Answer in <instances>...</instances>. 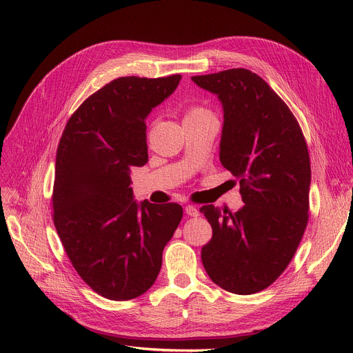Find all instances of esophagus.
<instances>
[{"instance_id":"1","label":"esophagus","mask_w":353,"mask_h":353,"mask_svg":"<svg viewBox=\"0 0 353 353\" xmlns=\"http://www.w3.org/2000/svg\"><path fill=\"white\" fill-rule=\"evenodd\" d=\"M184 212H186V214L190 216V217H197L200 214L199 209L196 206H192V205H188L186 208H184Z\"/></svg>"}]
</instances>
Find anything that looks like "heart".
Segmentation results:
<instances>
[{
  "instance_id": "obj_1",
  "label": "heart",
  "mask_w": 353,
  "mask_h": 353,
  "mask_svg": "<svg viewBox=\"0 0 353 353\" xmlns=\"http://www.w3.org/2000/svg\"><path fill=\"white\" fill-rule=\"evenodd\" d=\"M205 113H209V111H208L206 108H203V107H200V105H193V107H190V108L186 111V114H184V120H189V119L201 116V114H205Z\"/></svg>"
}]
</instances>
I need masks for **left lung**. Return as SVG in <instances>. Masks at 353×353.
I'll return each mask as SVG.
<instances>
[{
    "label": "left lung",
    "instance_id": "left-lung-1",
    "mask_svg": "<svg viewBox=\"0 0 353 353\" xmlns=\"http://www.w3.org/2000/svg\"><path fill=\"white\" fill-rule=\"evenodd\" d=\"M192 80L223 104L220 161L245 201L236 213L200 208L213 229L201 262L221 289L257 293L285 272L307 226V144L290 108L257 74L230 68Z\"/></svg>",
    "mask_w": 353,
    "mask_h": 353
}]
</instances>
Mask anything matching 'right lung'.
<instances>
[{
	"label": "right lung",
	"mask_w": 353,
	"mask_h": 353,
	"mask_svg": "<svg viewBox=\"0 0 353 353\" xmlns=\"http://www.w3.org/2000/svg\"><path fill=\"white\" fill-rule=\"evenodd\" d=\"M181 76L119 77L68 119L55 157L52 220L71 265L96 293L130 301L153 286L183 217L177 203L141 206L130 169L147 163L145 117Z\"/></svg>",
	"instance_id": "add662e5"
}]
</instances>
